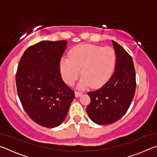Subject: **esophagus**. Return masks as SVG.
<instances>
[{
    "instance_id": "1",
    "label": "esophagus",
    "mask_w": 157,
    "mask_h": 157,
    "mask_svg": "<svg viewBox=\"0 0 157 157\" xmlns=\"http://www.w3.org/2000/svg\"><path fill=\"white\" fill-rule=\"evenodd\" d=\"M82 94V92H78V91H75V95L76 98H79L80 95Z\"/></svg>"
}]
</instances>
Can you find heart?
I'll list each match as a JSON object with an SVG mask.
<instances>
[{"label":"heart","mask_w":157,"mask_h":157,"mask_svg":"<svg viewBox=\"0 0 157 157\" xmlns=\"http://www.w3.org/2000/svg\"><path fill=\"white\" fill-rule=\"evenodd\" d=\"M115 63L116 54L112 48L85 44L71 50L69 58H62L59 69L68 85L77 80L81 69L82 78L78 86L82 89L90 84L92 87L104 84L112 74Z\"/></svg>","instance_id":"heart-1"}]
</instances>
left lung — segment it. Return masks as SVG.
I'll return each mask as SVG.
<instances>
[{
    "label": "left lung",
    "instance_id": "8db88e82",
    "mask_svg": "<svg viewBox=\"0 0 157 157\" xmlns=\"http://www.w3.org/2000/svg\"><path fill=\"white\" fill-rule=\"evenodd\" d=\"M116 53L114 73L105 84L88 93L91 102L86 112L100 125L112 124L128 110L136 90V73L132 58L123 47L112 41Z\"/></svg>",
    "mask_w": 157,
    "mask_h": 157
}]
</instances>
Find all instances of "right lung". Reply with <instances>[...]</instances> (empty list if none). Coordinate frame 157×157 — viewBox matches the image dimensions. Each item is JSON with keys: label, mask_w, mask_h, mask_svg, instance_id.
<instances>
[{"label": "right lung", "mask_w": 157, "mask_h": 157, "mask_svg": "<svg viewBox=\"0 0 157 157\" xmlns=\"http://www.w3.org/2000/svg\"><path fill=\"white\" fill-rule=\"evenodd\" d=\"M66 47V41H43L29 47L16 75L17 93L25 112L36 123L48 128L63 123L75 98L59 72Z\"/></svg>", "instance_id": "obj_1"}]
</instances>
